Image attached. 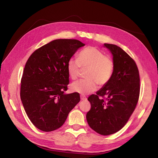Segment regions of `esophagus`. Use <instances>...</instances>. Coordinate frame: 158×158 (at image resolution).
Wrapping results in <instances>:
<instances>
[{
  "label": "esophagus",
  "instance_id": "34e87169",
  "mask_svg": "<svg viewBox=\"0 0 158 158\" xmlns=\"http://www.w3.org/2000/svg\"><path fill=\"white\" fill-rule=\"evenodd\" d=\"M80 99L82 100V101H84V100H86L87 98H86V97L85 96V95H80Z\"/></svg>",
  "mask_w": 158,
  "mask_h": 158
}]
</instances>
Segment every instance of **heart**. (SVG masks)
<instances>
[{
	"label": "heart",
	"instance_id": "b5f03b06",
	"mask_svg": "<svg viewBox=\"0 0 158 158\" xmlns=\"http://www.w3.org/2000/svg\"><path fill=\"white\" fill-rule=\"evenodd\" d=\"M66 68L73 80L78 78L81 68L88 69L85 74L87 80L76 81L70 85L73 92L86 95L96 90L98 84L102 86L109 82L113 72L114 63L96 47H88L80 52L78 59H70Z\"/></svg>",
	"mask_w": 158,
	"mask_h": 158
}]
</instances>
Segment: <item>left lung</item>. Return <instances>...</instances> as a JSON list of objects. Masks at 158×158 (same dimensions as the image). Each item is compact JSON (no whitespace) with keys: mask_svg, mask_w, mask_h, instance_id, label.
I'll return each instance as SVG.
<instances>
[{"mask_svg":"<svg viewBox=\"0 0 158 158\" xmlns=\"http://www.w3.org/2000/svg\"><path fill=\"white\" fill-rule=\"evenodd\" d=\"M113 55L114 69L111 79L88 98L91 109L86 114L89 126L99 135L107 136L120 131L135 109L140 94L137 66L121 47L104 44ZM104 96L106 100L99 98Z\"/></svg>","mask_w":158,"mask_h":158,"instance_id":"1","label":"left lung"}]
</instances>
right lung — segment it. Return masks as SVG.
<instances>
[{"label":"right lung","instance_id":"1","mask_svg":"<svg viewBox=\"0 0 158 158\" xmlns=\"http://www.w3.org/2000/svg\"><path fill=\"white\" fill-rule=\"evenodd\" d=\"M84 45L76 40H55L35 51L26 62L20 98L28 118L40 130L60 128L80 102L78 93L64 94L69 83L66 66Z\"/></svg>","mask_w":158,"mask_h":158}]
</instances>
